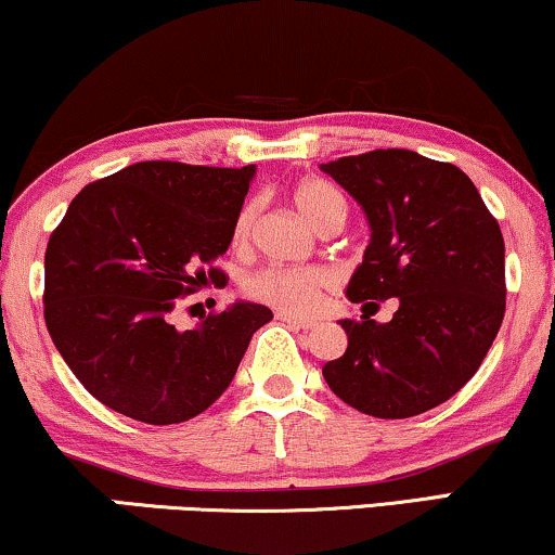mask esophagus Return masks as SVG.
Instances as JSON below:
<instances>
[{
  "mask_svg": "<svg viewBox=\"0 0 555 555\" xmlns=\"http://www.w3.org/2000/svg\"><path fill=\"white\" fill-rule=\"evenodd\" d=\"M276 319H279V322L288 324V326H294V330H311V326H317V322H311V319H301V317L286 314V311H279Z\"/></svg>",
  "mask_w": 555,
  "mask_h": 555,
  "instance_id": "obj_1",
  "label": "esophagus"
}]
</instances>
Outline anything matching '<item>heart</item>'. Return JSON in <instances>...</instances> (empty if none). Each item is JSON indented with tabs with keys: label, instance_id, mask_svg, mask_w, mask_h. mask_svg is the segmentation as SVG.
Here are the masks:
<instances>
[{
	"label": "heart",
	"instance_id": "1",
	"mask_svg": "<svg viewBox=\"0 0 555 555\" xmlns=\"http://www.w3.org/2000/svg\"><path fill=\"white\" fill-rule=\"evenodd\" d=\"M294 206L317 231L330 229V225H341L347 216L345 198L339 196L337 189L330 183L319 181V178H307L296 185ZM256 208L254 203L241 208L233 223V246H246L251 236ZM334 286V276L322 267H269L261 269L246 281V292L269 307L286 314H311L324 294Z\"/></svg>",
	"mask_w": 555,
	"mask_h": 555
}]
</instances>
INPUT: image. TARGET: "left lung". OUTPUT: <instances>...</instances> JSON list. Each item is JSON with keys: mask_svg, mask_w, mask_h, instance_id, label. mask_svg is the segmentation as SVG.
Instances as JSON below:
<instances>
[{"mask_svg": "<svg viewBox=\"0 0 555 555\" xmlns=\"http://www.w3.org/2000/svg\"><path fill=\"white\" fill-rule=\"evenodd\" d=\"M322 170L362 206L372 231L349 279V301H400L387 324L366 309L341 319L347 352L322 374L364 415L415 417L465 387L501 330V225L452 163L387 147L322 163Z\"/></svg>", "mask_w": 555, "mask_h": 555, "instance_id": "obj_1", "label": "left lung"}]
</instances>
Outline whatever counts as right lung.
<instances>
[{
	"mask_svg": "<svg viewBox=\"0 0 555 555\" xmlns=\"http://www.w3.org/2000/svg\"><path fill=\"white\" fill-rule=\"evenodd\" d=\"M254 166L145 160L77 193L44 254V322L88 392L125 417L176 425L231 385L271 309L236 301L196 330L170 322L181 296L225 274Z\"/></svg>",
	"mask_w": 555,
	"mask_h": 555,
	"instance_id": "right-lung-1",
	"label": "right lung"
}]
</instances>
